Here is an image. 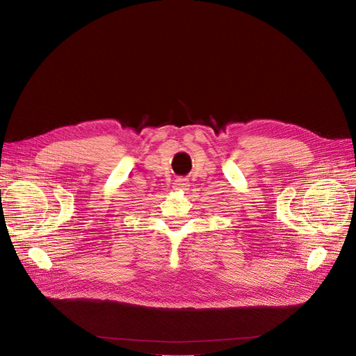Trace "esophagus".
<instances>
[{
  "instance_id": "34e87169",
  "label": "esophagus",
  "mask_w": 356,
  "mask_h": 356,
  "mask_svg": "<svg viewBox=\"0 0 356 356\" xmlns=\"http://www.w3.org/2000/svg\"><path fill=\"white\" fill-rule=\"evenodd\" d=\"M189 186H191L189 180H188V179H183V177L176 179V181L173 183V188H175V191H179V192H186V191H189Z\"/></svg>"
}]
</instances>
